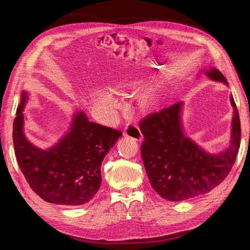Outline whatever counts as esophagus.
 Returning <instances> with one entry per match:
<instances>
[{"instance_id":"1","label":"esophagus","mask_w":250,"mask_h":250,"mask_svg":"<svg viewBox=\"0 0 250 250\" xmlns=\"http://www.w3.org/2000/svg\"><path fill=\"white\" fill-rule=\"evenodd\" d=\"M124 135H126V137H128V138H131L135 141H138V142H141L143 140V134L140 130V128L138 126L131 125V124L127 125L125 127Z\"/></svg>"}]
</instances>
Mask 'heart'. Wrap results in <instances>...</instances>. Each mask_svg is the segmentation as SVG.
<instances>
[{"mask_svg": "<svg viewBox=\"0 0 250 250\" xmlns=\"http://www.w3.org/2000/svg\"><path fill=\"white\" fill-rule=\"evenodd\" d=\"M138 81H119L116 84V89L119 93L127 94V93H135L138 87ZM97 101L99 102L102 106L108 110L112 111L118 107V101L116 98L110 94L102 93L97 98ZM156 103V96L152 92H146L141 95L138 99V106L143 111H149L152 109Z\"/></svg>", "mask_w": 250, "mask_h": 250, "instance_id": "b5f03b06", "label": "heart"}]
</instances>
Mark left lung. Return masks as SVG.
Segmentation results:
<instances>
[{"label":"left lung","instance_id":"8db88e82","mask_svg":"<svg viewBox=\"0 0 250 250\" xmlns=\"http://www.w3.org/2000/svg\"><path fill=\"white\" fill-rule=\"evenodd\" d=\"M209 79L229 82L221 72L210 67L203 71ZM233 107L229 146L210 153L188 137L181 110L184 102L144 118L140 129L144 135L141 153L147 176L154 191L169 201H183L207 194L229 175L236 161L241 141L239 111L232 96Z\"/></svg>","mask_w":250,"mask_h":250}]
</instances>
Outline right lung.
Here are the masks:
<instances>
[{
  "instance_id": "1",
  "label": "right lung",
  "mask_w": 250,
  "mask_h": 250,
  "mask_svg": "<svg viewBox=\"0 0 250 250\" xmlns=\"http://www.w3.org/2000/svg\"><path fill=\"white\" fill-rule=\"evenodd\" d=\"M29 99L26 90L13 121V146L20 169L30 188L44 201L62 206H82L92 199L101 186V165L110 148L122 135L88 121L76 110L62 139L48 149L30 142L24 131L22 113Z\"/></svg>"
}]
</instances>
